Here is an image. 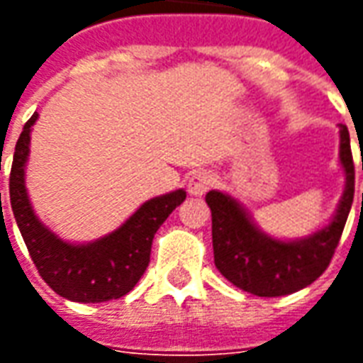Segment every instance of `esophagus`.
I'll return each mask as SVG.
<instances>
[{
  "label": "esophagus",
  "instance_id": "1",
  "mask_svg": "<svg viewBox=\"0 0 363 363\" xmlns=\"http://www.w3.org/2000/svg\"><path fill=\"white\" fill-rule=\"evenodd\" d=\"M213 186V174L210 173H194L189 179L186 189L192 196H202Z\"/></svg>",
  "mask_w": 363,
  "mask_h": 363
}]
</instances>
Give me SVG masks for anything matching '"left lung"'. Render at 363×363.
Listing matches in <instances>:
<instances>
[{"instance_id": "8db88e82", "label": "left lung", "mask_w": 363, "mask_h": 363, "mask_svg": "<svg viewBox=\"0 0 363 363\" xmlns=\"http://www.w3.org/2000/svg\"><path fill=\"white\" fill-rule=\"evenodd\" d=\"M338 161L344 171V190L333 218L311 235L296 239L262 231L241 200L229 192L210 190L206 202L212 210L213 260L221 276L259 297L289 296L317 280L335 255L354 200V163L346 126H340Z\"/></svg>"}]
</instances>
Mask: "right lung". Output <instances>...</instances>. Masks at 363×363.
Segmentation results:
<instances>
[{
    "instance_id": "right-lung-1",
    "label": "right lung",
    "mask_w": 363,
    "mask_h": 363,
    "mask_svg": "<svg viewBox=\"0 0 363 363\" xmlns=\"http://www.w3.org/2000/svg\"><path fill=\"white\" fill-rule=\"evenodd\" d=\"M36 120L38 112L30 116L21 132L9 177L13 216L30 259L44 281L69 301L103 303L126 296L150 264L153 235L169 213L184 202L186 192L179 189L145 200L122 225L95 241H66L36 216L25 182L30 132Z\"/></svg>"
}]
</instances>
